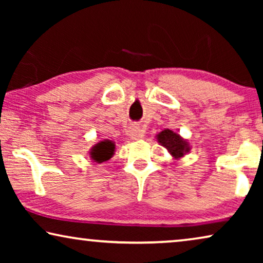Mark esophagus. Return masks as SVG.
Returning a JSON list of instances; mask_svg holds the SVG:
<instances>
[{"mask_svg": "<svg viewBox=\"0 0 263 263\" xmlns=\"http://www.w3.org/2000/svg\"><path fill=\"white\" fill-rule=\"evenodd\" d=\"M129 135H130L132 139L138 140V139L142 138V136H143V130L139 127H134V128H132L130 130H129Z\"/></svg>", "mask_w": 263, "mask_h": 263, "instance_id": "34e87169", "label": "esophagus"}]
</instances>
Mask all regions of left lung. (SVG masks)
Instances as JSON below:
<instances>
[{
  "mask_svg": "<svg viewBox=\"0 0 263 263\" xmlns=\"http://www.w3.org/2000/svg\"><path fill=\"white\" fill-rule=\"evenodd\" d=\"M158 141L166 148L172 157L181 158L189 151V146L178 134L170 129H165L158 135Z\"/></svg>",
  "mask_w": 263,
  "mask_h": 263,
  "instance_id": "1",
  "label": "left lung"
}]
</instances>
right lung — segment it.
Segmentation results:
<instances>
[{"instance_id": "right-lung-1", "label": "right lung", "mask_w": 263, "mask_h": 263, "mask_svg": "<svg viewBox=\"0 0 263 263\" xmlns=\"http://www.w3.org/2000/svg\"><path fill=\"white\" fill-rule=\"evenodd\" d=\"M115 145L111 141H102L98 145L93 147L91 157L97 163H103V161L109 160L114 154Z\"/></svg>"}]
</instances>
